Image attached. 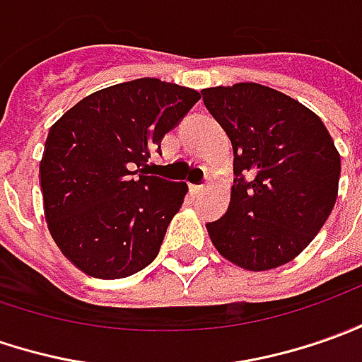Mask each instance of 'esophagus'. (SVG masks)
<instances>
[{
    "label": "esophagus",
    "mask_w": 362,
    "mask_h": 362,
    "mask_svg": "<svg viewBox=\"0 0 362 362\" xmlns=\"http://www.w3.org/2000/svg\"><path fill=\"white\" fill-rule=\"evenodd\" d=\"M190 192H192V194H200V192H204V184H200V186H196V184H192V186H190Z\"/></svg>",
    "instance_id": "obj_1"
}]
</instances>
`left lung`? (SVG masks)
Returning <instances> with one entry per match:
<instances>
[{
    "instance_id": "left-lung-1",
    "label": "left lung",
    "mask_w": 362,
    "mask_h": 362,
    "mask_svg": "<svg viewBox=\"0 0 362 362\" xmlns=\"http://www.w3.org/2000/svg\"><path fill=\"white\" fill-rule=\"evenodd\" d=\"M233 148L228 212L206 223L214 247L247 272L295 259L327 222L341 156L323 120L299 100L257 83L202 90Z\"/></svg>"
}]
</instances>
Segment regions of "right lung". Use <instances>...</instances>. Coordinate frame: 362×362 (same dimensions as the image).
I'll return each mask as SVG.
<instances>
[{"label":"right lung","instance_id":"obj_1","mask_svg":"<svg viewBox=\"0 0 362 362\" xmlns=\"http://www.w3.org/2000/svg\"><path fill=\"white\" fill-rule=\"evenodd\" d=\"M198 100L194 88L136 78L78 100L49 129L47 228L81 272L120 279L154 262L188 186L148 176L150 152Z\"/></svg>","mask_w":362,"mask_h":362}]
</instances>
